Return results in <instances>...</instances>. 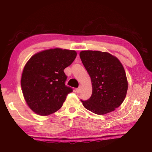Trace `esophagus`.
I'll return each mask as SVG.
<instances>
[{
    "label": "esophagus",
    "instance_id": "obj_1",
    "mask_svg": "<svg viewBox=\"0 0 152 152\" xmlns=\"http://www.w3.org/2000/svg\"><path fill=\"white\" fill-rule=\"evenodd\" d=\"M81 89H82V87L80 86L78 88H77L76 89V92H78V93H80V92H81Z\"/></svg>",
    "mask_w": 152,
    "mask_h": 152
}]
</instances>
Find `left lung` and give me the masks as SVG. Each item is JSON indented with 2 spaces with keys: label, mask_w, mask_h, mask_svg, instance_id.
<instances>
[{
  "label": "left lung",
  "mask_w": 152,
  "mask_h": 152,
  "mask_svg": "<svg viewBox=\"0 0 152 152\" xmlns=\"http://www.w3.org/2000/svg\"><path fill=\"white\" fill-rule=\"evenodd\" d=\"M80 57L91 79L92 93L83 106L97 115L115 110L125 100L128 82L124 68L119 59L108 52L86 50Z\"/></svg>",
  "instance_id": "left-lung-1"
}]
</instances>
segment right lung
Segmentation results:
<instances>
[{
	"mask_svg": "<svg viewBox=\"0 0 152 152\" xmlns=\"http://www.w3.org/2000/svg\"><path fill=\"white\" fill-rule=\"evenodd\" d=\"M76 55L74 50L50 49L35 53L25 64L20 85L25 101L36 114L46 116L56 112L72 92L65 85L64 70Z\"/></svg>",
	"mask_w": 152,
	"mask_h": 152,
	"instance_id": "obj_1",
	"label": "right lung"
}]
</instances>
